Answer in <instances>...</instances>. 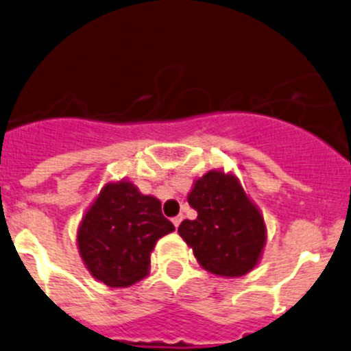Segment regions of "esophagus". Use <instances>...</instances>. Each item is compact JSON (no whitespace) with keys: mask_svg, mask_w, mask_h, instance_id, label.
Wrapping results in <instances>:
<instances>
[{"mask_svg":"<svg viewBox=\"0 0 351 351\" xmlns=\"http://www.w3.org/2000/svg\"><path fill=\"white\" fill-rule=\"evenodd\" d=\"M182 219H183V216H182V214H180V216H175V217H173V224H175V228H178L180 226V223H182Z\"/></svg>","mask_w":351,"mask_h":351,"instance_id":"obj_1","label":"esophagus"}]
</instances>
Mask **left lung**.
Returning <instances> with one entry per match:
<instances>
[{
    "label": "left lung",
    "instance_id": "obj_1",
    "mask_svg": "<svg viewBox=\"0 0 351 351\" xmlns=\"http://www.w3.org/2000/svg\"><path fill=\"white\" fill-rule=\"evenodd\" d=\"M189 204L197 217L182 221L178 233L200 266L228 278L254 269L266 243V224L238 180L221 171L206 173L193 185Z\"/></svg>",
    "mask_w": 351,
    "mask_h": 351
}]
</instances>
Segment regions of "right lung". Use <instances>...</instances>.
Here are the masks:
<instances>
[{
    "mask_svg": "<svg viewBox=\"0 0 351 351\" xmlns=\"http://www.w3.org/2000/svg\"><path fill=\"white\" fill-rule=\"evenodd\" d=\"M175 230L161 202L134 183H108L78 228V250L96 280L125 288L145 278L156 241Z\"/></svg>",
    "mask_w": 351,
    "mask_h": 351,
    "instance_id": "obj_1",
    "label": "right lung"
}]
</instances>
